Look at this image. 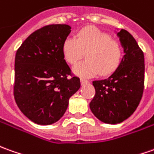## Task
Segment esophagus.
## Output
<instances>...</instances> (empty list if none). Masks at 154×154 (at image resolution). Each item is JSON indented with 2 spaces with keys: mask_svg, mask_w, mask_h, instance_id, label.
Here are the masks:
<instances>
[{
  "mask_svg": "<svg viewBox=\"0 0 154 154\" xmlns=\"http://www.w3.org/2000/svg\"><path fill=\"white\" fill-rule=\"evenodd\" d=\"M80 81H81L82 84H83V83H86V82H88V81L87 79H84V78H81V79H80Z\"/></svg>",
  "mask_w": 154,
  "mask_h": 154,
  "instance_id": "esophagus-1",
  "label": "esophagus"
}]
</instances>
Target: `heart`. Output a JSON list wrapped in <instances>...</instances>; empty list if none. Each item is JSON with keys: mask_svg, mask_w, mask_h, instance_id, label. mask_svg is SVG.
Returning a JSON list of instances; mask_svg holds the SVG:
<instances>
[{"mask_svg": "<svg viewBox=\"0 0 154 154\" xmlns=\"http://www.w3.org/2000/svg\"><path fill=\"white\" fill-rule=\"evenodd\" d=\"M86 55L87 60L73 68L82 77H92L99 73L107 76L120 66L122 47L111 36L94 27L79 30L75 38L68 37L62 44V55L67 63L75 65Z\"/></svg>", "mask_w": 154, "mask_h": 154, "instance_id": "obj_1", "label": "heart"}]
</instances>
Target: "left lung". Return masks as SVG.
Segmentation results:
<instances>
[{
  "label": "left lung",
  "mask_w": 154,
  "mask_h": 154,
  "mask_svg": "<svg viewBox=\"0 0 154 154\" xmlns=\"http://www.w3.org/2000/svg\"><path fill=\"white\" fill-rule=\"evenodd\" d=\"M120 38L125 55L110 77L93 82L95 95L91 111L102 122L118 124L130 117L138 106L144 88V55L133 36L121 29Z\"/></svg>",
  "instance_id": "left-lung-1"
}]
</instances>
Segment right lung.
Here are the masks:
<instances>
[{
	"mask_svg": "<svg viewBox=\"0 0 154 154\" xmlns=\"http://www.w3.org/2000/svg\"><path fill=\"white\" fill-rule=\"evenodd\" d=\"M70 33L69 25H47L31 33L16 53V103L38 125L59 121L69 99L80 88L79 77L73 76L62 55V44Z\"/></svg>",
	"mask_w": 154,
	"mask_h": 154,
	"instance_id": "1",
	"label": "right lung"
}]
</instances>
